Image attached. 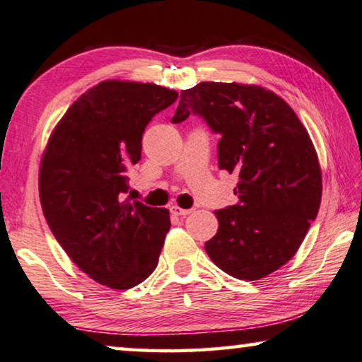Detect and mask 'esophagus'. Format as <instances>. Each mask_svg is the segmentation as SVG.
Listing matches in <instances>:
<instances>
[{
  "label": "esophagus",
  "mask_w": 362,
  "mask_h": 362,
  "mask_svg": "<svg viewBox=\"0 0 362 362\" xmlns=\"http://www.w3.org/2000/svg\"><path fill=\"white\" fill-rule=\"evenodd\" d=\"M170 212H172V214H174V216H188V214H190V212H192V209H182V208H179V206H172V208H170Z\"/></svg>",
  "instance_id": "34e87169"
}]
</instances>
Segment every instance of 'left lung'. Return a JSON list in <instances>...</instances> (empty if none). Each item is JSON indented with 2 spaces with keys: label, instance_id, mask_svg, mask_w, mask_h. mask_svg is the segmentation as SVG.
<instances>
[{
  "label": "left lung",
  "instance_id": "obj_1",
  "mask_svg": "<svg viewBox=\"0 0 362 362\" xmlns=\"http://www.w3.org/2000/svg\"><path fill=\"white\" fill-rule=\"evenodd\" d=\"M190 114L221 136L219 169L238 174V203L216 211L211 261L240 280L288 262L315 219L322 174L308 130L286 103L257 85L202 82L183 90L172 124Z\"/></svg>",
  "mask_w": 362,
  "mask_h": 362
}]
</instances>
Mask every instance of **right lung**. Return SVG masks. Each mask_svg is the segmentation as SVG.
Segmentation results:
<instances>
[{
  "mask_svg": "<svg viewBox=\"0 0 362 362\" xmlns=\"http://www.w3.org/2000/svg\"><path fill=\"white\" fill-rule=\"evenodd\" d=\"M179 93L105 80L67 109L40 164V202L67 256L98 284L129 290L158 266L169 211L122 199L150 120Z\"/></svg>",
  "mask_w": 362,
  "mask_h": 362,
  "instance_id": "right-lung-1",
  "label": "right lung"
}]
</instances>
